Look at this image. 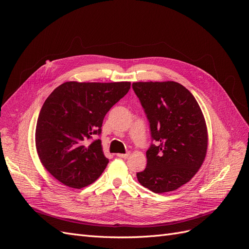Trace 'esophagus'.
<instances>
[{
    "mask_svg": "<svg viewBox=\"0 0 249 249\" xmlns=\"http://www.w3.org/2000/svg\"><path fill=\"white\" fill-rule=\"evenodd\" d=\"M129 155H130L129 152H127V153H117L118 158H121V159H127Z\"/></svg>",
    "mask_w": 249,
    "mask_h": 249,
    "instance_id": "esophagus-1",
    "label": "esophagus"
}]
</instances>
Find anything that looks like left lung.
I'll return each mask as SVG.
<instances>
[{"label":"left lung","instance_id":"1","mask_svg":"<svg viewBox=\"0 0 249 249\" xmlns=\"http://www.w3.org/2000/svg\"><path fill=\"white\" fill-rule=\"evenodd\" d=\"M132 88L156 141L146 151V167L137 179L156 194L176 191L205 160L208 130L203 112L191 91L177 82H138Z\"/></svg>","mask_w":249,"mask_h":249}]
</instances>
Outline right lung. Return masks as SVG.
I'll return each mask as SVG.
<instances>
[{"instance_id": "1", "label": "right lung", "mask_w": 249, "mask_h": 249, "mask_svg": "<svg viewBox=\"0 0 249 249\" xmlns=\"http://www.w3.org/2000/svg\"><path fill=\"white\" fill-rule=\"evenodd\" d=\"M130 82H65L45 100L36 124L35 145L46 171L61 184L82 189L102 175L109 160L100 139L105 116L130 89Z\"/></svg>"}]
</instances>
